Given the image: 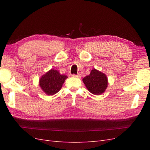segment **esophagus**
<instances>
[{"label":"esophagus","mask_w":150,"mask_h":150,"mask_svg":"<svg viewBox=\"0 0 150 150\" xmlns=\"http://www.w3.org/2000/svg\"><path fill=\"white\" fill-rule=\"evenodd\" d=\"M72 76L73 77H75V78H80L81 77V75L80 74H72Z\"/></svg>","instance_id":"obj_1"}]
</instances>
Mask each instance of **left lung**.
I'll list each match as a JSON object with an SVG mask.
<instances>
[{
	"label": "left lung",
	"instance_id": "obj_1",
	"mask_svg": "<svg viewBox=\"0 0 150 150\" xmlns=\"http://www.w3.org/2000/svg\"><path fill=\"white\" fill-rule=\"evenodd\" d=\"M83 81L89 92L95 95L103 93L108 86L106 76L95 69L91 71L90 74L84 78Z\"/></svg>",
	"mask_w": 150,
	"mask_h": 150
}]
</instances>
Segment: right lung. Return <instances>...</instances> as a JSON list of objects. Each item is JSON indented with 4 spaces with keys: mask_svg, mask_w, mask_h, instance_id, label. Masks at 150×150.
Returning <instances> with one entry per match:
<instances>
[{
    "mask_svg": "<svg viewBox=\"0 0 150 150\" xmlns=\"http://www.w3.org/2000/svg\"><path fill=\"white\" fill-rule=\"evenodd\" d=\"M66 78V76L60 74L58 71L51 69L42 76L39 85L47 95H54L61 89Z\"/></svg>",
    "mask_w": 150,
    "mask_h": 150,
    "instance_id": "add662e5",
    "label": "right lung"
}]
</instances>
